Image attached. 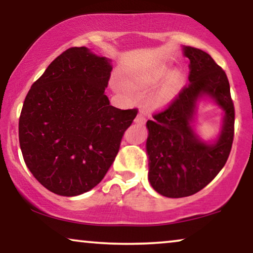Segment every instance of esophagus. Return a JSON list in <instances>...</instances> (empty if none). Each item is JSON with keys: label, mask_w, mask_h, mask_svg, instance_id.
<instances>
[{"label": "esophagus", "mask_w": 253, "mask_h": 253, "mask_svg": "<svg viewBox=\"0 0 253 253\" xmlns=\"http://www.w3.org/2000/svg\"><path fill=\"white\" fill-rule=\"evenodd\" d=\"M146 120H147L146 115H145V114H144L143 112H140V113L137 115L136 120H134V122L138 123V124H144L145 122H146Z\"/></svg>", "instance_id": "1"}]
</instances>
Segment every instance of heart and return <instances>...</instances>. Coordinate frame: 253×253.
I'll return each mask as SVG.
<instances>
[{
    "instance_id": "heart-1",
    "label": "heart",
    "mask_w": 253,
    "mask_h": 253,
    "mask_svg": "<svg viewBox=\"0 0 253 253\" xmlns=\"http://www.w3.org/2000/svg\"><path fill=\"white\" fill-rule=\"evenodd\" d=\"M167 74V69L161 67V68H155L153 70L146 72V74L140 76L136 79V86L139 87H150L157 84V83L165 77V75ZM183 84V75L179 71H174L168 76L167 81L162 86L160 91L154 95L153 103L155 106H165L167 105L169 101H171L175 98V95L177 94V92L181 88Z\"/></svg>"
}]
</instances>
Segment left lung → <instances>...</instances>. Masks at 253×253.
I'll return each instance as SVG.
<instances>
[{"label": "left lung", "instance_id": "obj_1", "mask_svg": "<svg viewBox=\"0 0 253 253\" xmlns=\"http://www.w3.org/2000/svg\"><path fill=\"white\" fill-rule=\"evenodd\" d=\"M184 55L190 60L189 84L146 124L148 179L169 198L195 195L212 182L226 165L234 140L235 108L226 72L198 48L184 47ZM204 94L225 110L223 132L213 145L200 142L189 126L196 99Z\"/></svg>", "mask_w": 253, "mask_h": 253}]
</instances>
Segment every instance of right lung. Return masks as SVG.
Masks as SVG:
<instances>
[{
	"mask_svg": "<svg viewBox=\"0 0 253 253\" xmlns=\"http://www.w3.org/2000/svg\"><path fill=\"white\" fill-rule=\"evenodd\" d=\"M109 62L85 47L63 51L31 86L19 116V144L34 177L60 196L98 185L138 109L109 105Z\"/></svg>",
	"mask_w": 253,
	"mask_h": 253,
	"instance_id": "right-lung-1",
	"label": "right lung"
}]
</instances>
